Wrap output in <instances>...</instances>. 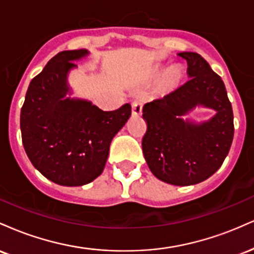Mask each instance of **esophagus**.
I'll return each mask as SVG.
<instances>
[{"label":"esophagus","mask_w":254,"mask_h":254,"mask_svg":"<svg viewBox=\"0 0 254 254\" xmlns=\"http://www.w3.org/2000/svg\"><path fill=\"white\" fill-rule=\"evenodd\" d=\"M142 107H143V105H142L141 101H133L132 105H131V112H132V116H135V117L141 116Z\"/></svg>","instance_id":"34e87169"}]
</instances>
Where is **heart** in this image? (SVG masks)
<instances>
[{
	"mask_svg": "<svg viewBox=\"0 0 254 254\" xmlns=\"http://www.w3.org/2000/svg\"><path fill=\"white\" fill-rule=\"evenodd\" d=\"M151 77L159 80L157 87L164 94H170L180 87L184 78V71L179 65H172L165 70L161 65L154 66Z\"/></svg>",
	"mask_w": 254,
	"mask_h": 254,
	"instance_id": "b5f03b06",
	"label": "heart"
}]
</instances>
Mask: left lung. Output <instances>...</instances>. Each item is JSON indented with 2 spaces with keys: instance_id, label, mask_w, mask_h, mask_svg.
Segmentation results:
<instances>
[{
  "instance_id": "8db88e82",
  "label": "left lung",
  "mask_w": 254,
  "mask_h": 254,
  "mask_svg": "<svg viewBox=\"0 0 254 254\" xmlns=\"http://www.w3.org/2000/svg\"><path fill=\"white\" fill-rule=\"evenodd\" d=\"M190 80L143 106L147 132L142 150L151 173L177 186L194 185L216 172L228 155L234 136L233 110L223 81L200 55L179 52ZM196 108L214 115L205 121L187 116Z\"/></svg>"
}]
</instances>
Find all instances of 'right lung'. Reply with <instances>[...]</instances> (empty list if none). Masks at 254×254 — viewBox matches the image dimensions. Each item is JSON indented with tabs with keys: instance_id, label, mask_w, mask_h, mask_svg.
Here are the masks:
<instances>
[{
	"instance_id": "right-lung-1",
	"label": "right lung",
	"mask_w": 254,
	"mask_h": 254,
	"mask_svg": "<svg viewBox=\"0 0 254 254\" xmlns=\"http://www.w3.org/2000/svg\"><path fill=\"white\" fill-rule=\"evenodd\" d=\"M86 49L63 51L31 81L20 115L22 144L32 165L62 186H82L103 173L110 144L131 116L130 104L106 112L72 98L69 74Z\"/></svg>"
}]
</instances>
